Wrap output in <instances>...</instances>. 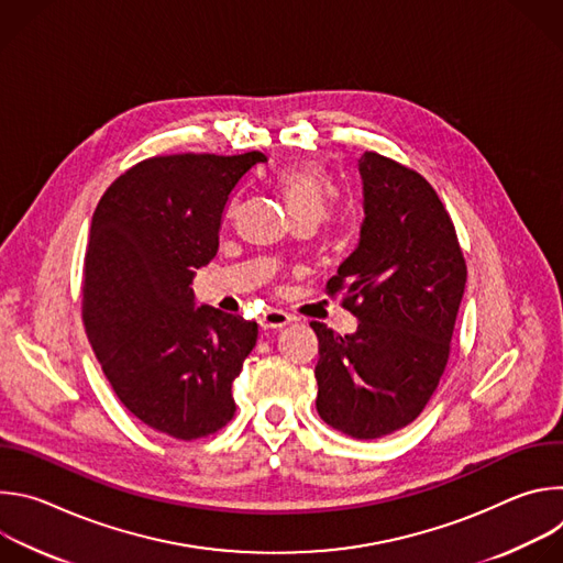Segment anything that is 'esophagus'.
Here are the masks:
<instances>
[{
  "label": "esophagus",
  "mask_w": 563,
  "mask_h": 563,
  "mask_svg": "<svg viewBox=\"0 0 563 563\" xmlns=\"http://www.w3.org/2000/svg\"><path fill=\"white\" fill-rule=\"evenodd\" d=\"M258 323L265 330H278V328H285V325L291 323V316L280 311V309H265L258 318Z\"/></svg>",
  "instance_id": "esophagus-1"
}]
</instances>
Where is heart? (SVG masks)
Returning a JSON list of instances; mask_svg holds the SVG:
<instances>
[{
  "mask_svg": "<svg viewBox=\"0 0 563 563\" xmlns=\"http://www.w3.org/2000/svg\"><path fill=\"white\" fill-rule=\"evenodd\" d=\"M274 185L296 222L311 220L318 224L328 218L339 200V187L334 185L332 176L313 159H302V163L280 169ZM233 209L235 207H231L229 213H233Z\"/></svg>",
  "mask_w": 563,
  "mask_h": 563,
  "instance_id": "obj_1",
  "label": "heart"
}]
</instances>
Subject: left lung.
Returning <instances> with one entry per match:
<instances>
[{"instance_id":"8db88e82","label":"left lung","mask_w":563,"mask_h":563,"mask_svg":"<svg viewBox=\"0 0 563 563\" xmlns=\"http://www.w3.org/2000/svg\"><path fill=\"white\" fill-rule=\"evenodd\" d=\"M358 172L361 240L328 280V296H341L358 330L341 336L309 325L320 419L369 441L410 426L439 387L467 267L448 209L419 172L374 151Z\"/></svg>"}]
</instances>
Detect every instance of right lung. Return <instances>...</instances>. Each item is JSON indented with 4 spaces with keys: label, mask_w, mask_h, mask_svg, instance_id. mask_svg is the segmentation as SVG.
<instances>
[{
    "label": "right lung",
    "mask_w": 563,
    "mask_h": 563,
    "mask_svg": "<svg viewBox=\"0 0 563 563\" xmlns=\"http://www.w3.org/2000/svg\"><path fill=\"white\" fill-rule=\"evenodd\" d=\"M261 163V151L146 157L111 183L91 220L87 339L122 406L180 441L233 419L231 383L258 339L254 320L196 307L189 285L218 252L229 198Z\"/></svg>",
    "instance_id": "right-lung-1"
}]
</instances>
